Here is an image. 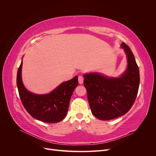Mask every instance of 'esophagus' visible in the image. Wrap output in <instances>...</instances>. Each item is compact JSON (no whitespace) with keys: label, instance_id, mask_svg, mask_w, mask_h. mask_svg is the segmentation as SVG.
I'll return each mask as SVG.
<instances>
[{"label":"esophagus","instance_id":"1","mask_svg":"<svg viewBox=\"0 0 156 156\" xmlns=\"http://www.w3.org/2000/svg\"><path fill=\"white\" fill-rule=\"evenodd\" d=\"M83 81H84V77L82 76V75H79L78 77V81L79 84H83Z\"/></svg>","mask_w":156,"mask_h":156}]
</instances>
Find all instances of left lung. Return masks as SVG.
<instances>
[{
	"mask_svg": "<svg viewBox=\"0 0 156 156\" xmlns=\"http://www.w3.org/2000/svg\"><path fill=\"white\" fill-rule=\"evenodd\" d=\"M127 58V68L119 78L99 73L84 75V86L92 113L101 120H109L125 115L133 106L140 83L139 69L131 49L122 43Z\"/></svg>",
	"mask_w": 156,
	"mask_h": 156,
	"instance_id": "left-lung-1",
	"label": "left lung"
}]
</instances>
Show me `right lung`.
<instances>
[{"label":"right lung","mask_w":156,"mask_h":156,"mask_svg":"<svg viewBox=\"0 0 156 156\" xmlns=\"http://www.w3.org/2000/svg\"><path fill=\"white\" fill-rule=\"evenodd\" d=\"M23 60L17 71V86L26 111L35 119L48 123H56L67 115L71 97L78 85V77L64 82L48 94L38 95L28 91L21 79Z\"/></svg>","instance_id":"right-lung-1"}]
</instances>
